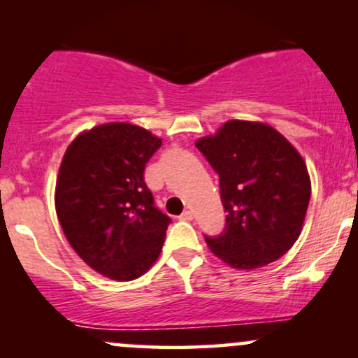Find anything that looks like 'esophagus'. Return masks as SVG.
Segmentation results:
<instances>
[{"label": "esophagus", "instance_id": "1", "mask_svg": "<svg viewBox=\"0 0 358 358\" xmlns=\"http://www.w3.org/2000/svg\"><path fill=\"white\" fill-rule=\"evenodd\" d=\"M193 219V212L192 210H185L182 215H180V220H192Z\"/></svg>", "mask_w": 358, "mask_h": 358}]
</instances>
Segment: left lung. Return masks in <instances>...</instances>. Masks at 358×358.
<instances>
[{
    "instance_id": "left-lung-1",
    "label": "left lung",
    "mask_w": 358,
    "mask_h": 358,
    "mask_svg": "<svg viewBox=\"0 0 358 358\" xmlns=\"http://www.w3.org/2000/svg\"><path fill=\"white\" fill-rule=\"evenodd\" d=\"M219 175L225 229L205 236L217 257L236 269L276 261L301 234L311 183L296 148L262 122L227 121L195 143Z\"/></svg>"
}]
</instances>
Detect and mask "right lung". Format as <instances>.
<instances>
[{
	"label": "right lung",
	"mask_w": 358,
	"mask_h": 358,
	"mask_svg": "<svg viewBox=\"0 0 358 358\" xmlns=\"http://www.w3.org/2000/svg\"><path fill=\"white\" fill-rule=\"evenodd\" d=\"M162 139L129 122H108L77 136L55 187L57 217L82 261L116 281L145 274L162 252L171 219L155 207L146 163Z\"/></svg>",
	"instance_id": "1"
}]
</instances>
